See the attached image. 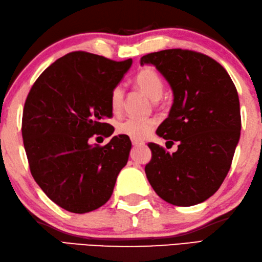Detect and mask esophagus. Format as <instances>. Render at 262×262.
I'll return each instance as SVG.
<instances>
[{"instance_id":"1","label":"esophagus","mask_w":262,"mask_h":262,"mask_svg":"<svg viewBox=\"0 0 262 262\" xmlns=\"http://www.w3.org/2000/svg\"><path fill=\"white\" fill-rule=\"evenodd\" d=\"M131 141H132V145H133V146H141V145H144V142H142V141H140V140H136V139H132Z\"/></svg>"}]
</instances>
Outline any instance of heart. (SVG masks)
<instances>
[{
    "label": "heart",
    "instance_id": "b5f03b06",
    "mask_svg": "<svg viewBox=\"0 0 262 262\" xmlns=\"http://www.w3.org/2000/svg\"><path fill=\"white\" fill-rule=\"evenodd\" d=\"M135 82L137 86L144 91L152 101L159 100L164 91V83L162 77L150 67L142 68L136 75ZM123 97H124V89L122 85H116L113 89L111 93V107L114 113L121 111ZM155 125V118H126L118 123L117 132L130 137L131 139L142 140L150 135Z\"/></svg>",
    "mask_w": 262,
    "mask_h": 262
}]
</instances>
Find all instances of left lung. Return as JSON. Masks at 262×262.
<instances>
[{"label": "left lung", "mask_w": 262, "mask_h": 262, "mask_svg": "<svg viewBox=\"0 0 262 262\" xmlns=\"http://www.w3.org/2000/svg\"><path fill=\"white\" fill-rule=\"evenodd\" d=\"M140 65L155 66L170 84L173 102L156 133L179 141L172 154L148 144L147 179L167 203L200 204L220 188L230 169L241 136L237 90L225 68L203 53L169 49L141 57Z\"/></svg>", "instance_id": "1"}]
</instances>
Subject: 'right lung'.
<instances>
[{
    "label": "right lung",
    "mask_w": 262,
    "mask_h": 262,
    "mask_svg": "<svg viewBox=\"0 0 262 262\" xmlns=\"http://www.w3.org/2000/svg\"><path fill=\"white\" fill-rule=\"evenodd\" d=\"M131 65L132 59L71 52L49 66L27 96L21 132L32 176L49 199L73 213L105 204L129 160L127 136L103 147L89 139L112 135L103 122L113 115L111 93Z\"/></svg>",
    "instance_id": "right-lung-1"
}]
</instances>
